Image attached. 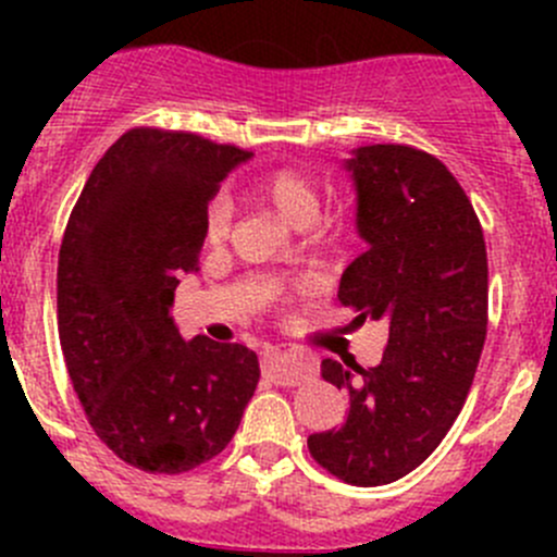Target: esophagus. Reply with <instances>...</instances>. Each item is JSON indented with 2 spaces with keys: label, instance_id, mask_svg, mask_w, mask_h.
I'll return each instance as SVG.
<instances>
[{
  "label": "esophagus",
  "instance_id": "1",
  "mask_svg": "<svg viewBox=\"0 0 557 557\" xmlns=\"http://www.w3.org/2000/svg\"><path fill=\"white\" fill-rule=\"evenodd\" d=\"M261 367L263 374L272 377L277 385H296L314 372L312 363L305 361V358L288 345L267 347L261 356Z\"/></svg>",
  "mask_w": 557,
  "mask_h": 557
}]
</instances>
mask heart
Here are the masks:
<instances>
[{
  "mask_svg": "<svg viewBox=\"0 0 557 557\" xmlns=\"http://www.w3.org/2000/svg\"><path fill=\"white\" fill-rule=\"evenodd\" d=\"M252 194L261 201H267L269 207L280 212L288 223L294 226H307L314 221L320 207L318 188L305 177V174L294 170H277L258 174L252 180ZM228 223H232V205H228L223 196L212 199L207 205L205 212V237L207 243H218V239L226 237Z\"/></svg>",
  "mask_w": 557,
  "mask_h": 557,
  "instance_id": "heart-1",
  "label": "heart"
}]
</instances>
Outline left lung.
Listing matches in <instances>:
<instances>
[{"instance_id": "8db88e82", "label": "left lung", "mask_w": 557, "mask_h": 557, "mask_svg": "<svg viewBox=\"0 0 557 557\" xmlns=\"http://www.w3.org/2000/svg\"><path fill=\"white\" fill-rule=\"evenodd\" d=\"M367 250L345 269L339 301L387 320L383 361L320 363L347 396L339 429L307 440L323 469L358 487L401 480L458 418L487 329V252L469 196L434 156L363 145L342 161Z\"/></svg>"}]
</instances>
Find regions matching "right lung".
<instances>
[{
	"label": "right lung",
	"instance_id": "1",
	"mask_svg": "<svg viewBox=\"0 0 557 557\" xmlns=\"http://www.w3.org/2000/svg\"><path fill=\"white\" fill-rule=\"evenodd\" d=\"M252 153L132 128L99 159L59 250V339L99 440L126 463L180 474L237 434L258 377L245 345L183 339L170 314L199 269L207 201Z\"/></svg>",
	"mask_w": 557,
	"mask_h": 557
}]
</instances>
